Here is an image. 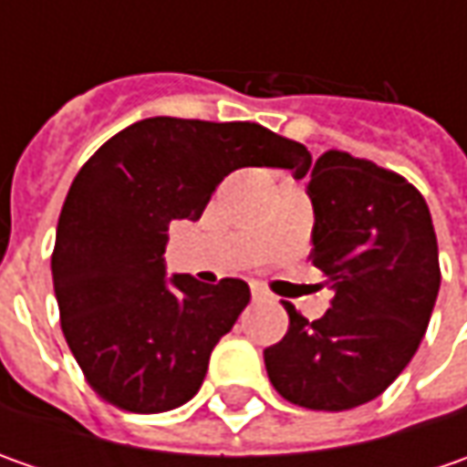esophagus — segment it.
<instances>
[{
	"instance_id": "1",
	"label": "esophagus",
	"mask_w": 467,
	"mask_h": 467,
	"mask_svg": "<svg viewBox=\"0 0 467 467\" xmlns=\"http://www.w3.org/2000/svg\"><path fill=\"white\" fill-rule=\"evenodd\" d=\"M267 296H270V294L262 288L260 283H252V298H254V301H265Z\"/></svg>"
}]
</instances>
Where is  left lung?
<instances>
[{
    "instance_id": "obj_1",
    "label": "left lung",
    "mask_w": 467,
    "mask_h": 467,
    "mask_svg": "<svg viewBox=\"0 0 467 467\" xmlns=\"http://www.w3.org/2000/svg\"><path fill=\"white\" fill-rule=\"evenodd\" d=\"M306 194L332 309L309 322L283 304L291 327L265 348V367L288 403L350 410L379 398L419 350L440 294L437 234L419 189L340 150L317 158Z\"/></svg>"
}]
</instances>
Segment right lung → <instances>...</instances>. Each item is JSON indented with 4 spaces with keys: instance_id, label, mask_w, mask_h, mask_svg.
Wrapping results in <instances>:
<instances>
[{
    "instance_id": "add662e5",
    "label": "right lung",
    "mask_w": 467,
    "mask_h": 467,
    "mask_svg": "<svg viewBox=\"0 0 467 467\" xmlns=\"http://www.w3.org/2000/svg\"><path fill=\"white\" fill-rule=\"evenodd\" d=\"M288 169L309 150L252 121L153 117L121 130L67 192L51 254L62 332L88 385L130 413L197 395L210 353L249 304V285L166 275L173 221H200L231 171Z\"/></svg>"
}]
</instances>
